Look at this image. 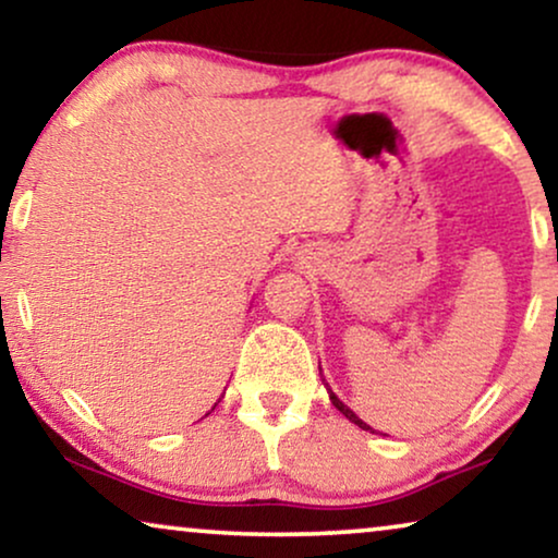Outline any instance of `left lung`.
Returning a JSON list of instances; mask_svg holds the SVG:
<instances>
[{"label":"left lung","mask_w":558,"mask_h":558,"mask_svg":"<svg viewBox=\"0 0 558 558\" xmlns=\"http://www.w3.org/2000/svg\"><path fill=\"white\" fill-rule=\"evenodd\" d=\"M319 376H323V371H319ZM323 380H325V378H323ZM325 388H327V384H325ZM327 393H330V401H332V407H335V409H338L342 416H345V418H350V422H353L355 426H361V429H365V432H373V426H368V424H365V422H363V418L355 414V411H350V409L345 407V403H342V401L338 399V396H335V393L330 391V388H327Z\"/></svg>","instance_id":"1"}]
</instances>
